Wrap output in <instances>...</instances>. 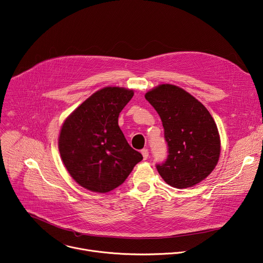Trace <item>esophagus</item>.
Listing matches in <instances>:
<instances>
[{
  "instance_id": "esophagus-1",
  "label": "esophagus",
  "mask_w": 263,
  "mask_h": 263,
  "mask_svg": "<svg viewBox=\"0 0 263 263\" xmlns=\"http://www.w3.org/2000/svg\"><path fill=\"white\" fill-rule=\"evenodd\" d=\"M141 154H142V157H144L145 160L148 159V157H149V151H148V149H142V150H141Z\"/></svg>"
}]
</instances>
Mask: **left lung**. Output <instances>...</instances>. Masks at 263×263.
I'll use <instances>...</instances> for the list:
<instances>
[{"label": "left lung", "instance_id": "1", "mask_svg": "<svg viewBox=\"0 0 263 263\" xmlns=\"http://www.w3.org/2000/svg\"><path fill=\"white\" fill-rule=\"evenodd\" d=\"M162 122L169 148L166 160L156 168L171 186L185 189L206 178L220 155V136L208 109L193 95L162 84L145 95Z\"/></svg>", "mask_w": 263, "mask_h": 263}]
</instances>
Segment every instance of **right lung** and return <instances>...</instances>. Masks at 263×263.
<instances>
[{"mask_svg":"<svg viewBox=\"0 0 263 263\" xmlns=\"http://www.w3.org/2000/svg\"><path fill=\"white\" fill-rule=\"evenodd\" d=\"M133 90L105 87L71 113L59 136L61 158L70 176L81 186L107 193L121 185L142 159L118 126V115Z\"/></svg>","mask_w":263,"mask_h":263,"instance_id":"add662e5","label":"right lung"}]
</instances>
